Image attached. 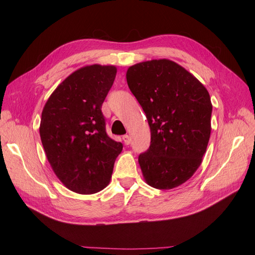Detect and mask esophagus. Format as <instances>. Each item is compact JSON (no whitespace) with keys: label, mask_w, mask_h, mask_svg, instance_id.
Instances as JSON below:
<instances>
[{"label":"esophagus","mask_w":255,"mask_h":255,"mask_svg":"<svg viewBox=\"0 0 255 255\" xmlns=\"http://www.w3.org/2000/svg\"><path fill=\"white\" fill-rule=\"evenodd\" d=\"M123 140H124V142H125V144H129L130 143V141H131V139H130V136H129V134H124L123 136Z\"/></svg>","instance_id":"34e87169"}]
</instances>
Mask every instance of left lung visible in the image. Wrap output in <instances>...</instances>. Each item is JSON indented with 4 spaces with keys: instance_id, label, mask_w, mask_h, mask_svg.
Here are the masks:
<instances>
[{
    "instance_id": "obj_1",
    "label": "left lung",
    "mask_w": 255,
    "mask_h": 255,
    "mask_svg": "<svg viewBox=\"0 0 255 255\" xmlns=\"http://www.w3.org/2000/svg\"><path fill=\"white\" fill-rule=\"evenodd\" d=\"M129 89L141 105L151 131L138 162L148 185L180 186L202 163L211 130L208 91L180 64L167 59L129 67Z\"/></svg>"
}]
</instances>
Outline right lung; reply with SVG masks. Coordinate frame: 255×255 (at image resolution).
<instances>
[{"label": "right lung", "mask_w": 255, "mask_h": 255, "mask_svg": "<svg viewBox=\"0 0 255 255\" xmlns=\"http://www.w3.org/2000/svg\"><path fill=\"white\" fill-rule=\"evenodd\" d=\"M117 69L93 64L58 85L41 113L40 139L59 180L70 191L94 194L111 181L123 144L107 136L102 104Z\"/></svg>", "instance_id": "right-lung-1"}]
</instances>
